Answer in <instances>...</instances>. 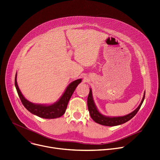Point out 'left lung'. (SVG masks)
<instances>
[{
    "label": "left lung",
    "instance_id": "obj_1",
    "mask_svg": "<svg viewBox=\"0 0 160 160\" xmlns=\"http://www.w3.org/2000/svg\"><path fill=\"white\" fill-rule=\"evenodd\" d=\"M145 91L143 94V97L142 100V102L139 106L132 112L127 114L125 116H107L103 115L102 113L99 112L98 110L97 106H96L93 97H92V90L90 88L89 89V94L88 98V110L89 111L90 116L91 118L97 123H99L100 125H105V126H116L119 125L121 124H123L127 122L130 120L131 118L136 114L138 111H139L140 109L141 106L143 102V100L145 99Z\"/></svg>",
    "mask_w": 160,
    "mask_h": 160
}]
</instances>
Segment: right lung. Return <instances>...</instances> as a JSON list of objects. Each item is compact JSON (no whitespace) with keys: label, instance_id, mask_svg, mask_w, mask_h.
Segmentation results:
<instances>
[{"label":"right lung","instance_id":"1","mask_svg":"<svg viewBox=\"0 0 160 160\" xmlns=\"http://www.w3.org/2000/svg\"><path fill=\"white\" fill-rule=\"evenodd\" d=\"M17 74L16 73L15 78V85L18 97L22 104L24 105L26 109L28 110L31 113L39 116L40 118L46 119L57 118L65 113L68 102L72 93L78 86V85L82 82V79H78L69 83V86L66 89L64 92L61 96V97L58 99V101L55 103L50 105L36 104L26 99L22 92H21L17 84Z\"/></svg>","mask_w":160,"mask_h":160}]
</instances>
